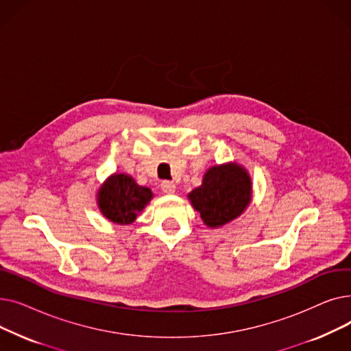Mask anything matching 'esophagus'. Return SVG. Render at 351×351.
Returning <instances> with one entry per match:
<instances>
[{
    "label": "esophagus",
    "instance_id": "1",
    "mask_svg": "<svg viewBox=\"0 0 351 351\" xmlns=\"http://www.w3.org/2000/svg\"><path fill=\"white\" fill-rule=\"evenodd\" d=\"M160 188H162V191H163L165 193H168V195L175 193V191H176V185H175L173 182H171V180H163Z\"/></svg>",
    "mask_w": 351,
    "mask_h": 351
}]
</instances>
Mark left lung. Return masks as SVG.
Here are the masks:
<instances>
[{"label":"left lung","mask_w":351,"mask_h":351,"mask_svg":"<svg viewBox=\"0 0 351 351\" xmlns=\"http://www.w3.org/2000/svg\"><path fill=\"white\" fill-rule=\"evenodd\" d=\"M192 206L209 228H220L239 217L252 200V180L237 163L208 169L202 185L188 195Z\"/></svg>","instance_id":"obj_1"}]
</instances>
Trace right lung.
<instances>
[{"label": "right lung", "instance_id": "add662e5", "mask_svg": "<svg viewBox=\"0 0 351 351\" xmlns=\"http://www.w3.org/2000/svg\"><path fill=\"white\" fill-rule=\"evenodd\" d=\"M154 193L139 186L135 179L125 173L109 176L98 191L97 202L101 213L118 225H129L149 204Z\"/></svg>", "mask_w": 351, "mask_h": 351}]
</instances>
